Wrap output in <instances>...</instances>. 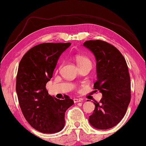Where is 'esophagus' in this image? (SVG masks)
<instances>
[{"label":"esophagus","instance_id":"obj_1","mask_svg":"<svg viewBox=\"0 0 146 146\" xmlns=\"http://www.w3.org/2000/svg\"><path fill=\"white\" fill-rule=\"evenodd\" d=\"M82 99H78V98H75L73 99V101H74V103H77V102H82Z\"/></svg>","mask_w":146,"mask_h":146}]
</instances>
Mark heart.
<instances>
[{"instance_id":"1","label":"heart","mask_w":146,"mask_h":146,"mask_svg":"<svg viewBox=\"0 0 146 146\" xmlns=\"http://www.w3.org/2000/svg\"><path fill=\"white\" fill-rule=\"evenodd\" d=\"M75 60L76 62L79 67L84 66H88L90 67L92 66V62L88 58L82 55H77L75 56Z\"/></svg>"}]
</instances>
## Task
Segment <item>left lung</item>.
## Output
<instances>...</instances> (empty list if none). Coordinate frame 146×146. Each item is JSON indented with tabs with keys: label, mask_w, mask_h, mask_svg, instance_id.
Masks as SVG:
<instances>
[{
	"label": "left lung",
	"mask_w": 146,
	"mask_h": 146,
	"mask_svg": "<svg viewBox=\"0 0 146 146\" xmlns=\"http://www.w3.org/2000/svg\"><path fill=\"white\" fill-rule=\"evenodd\" d=\"M83 46L94 54L96 60L97 80L94 87L102 94L100 102H94L95 109L89 122L96 129H111L122 120L130 102L127 62L117 48L105 41L87 40Z\"/></svg>",
	"instance_id": "left-lung-1"
}]
</instances>
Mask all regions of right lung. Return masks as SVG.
Returning a JSON list of instances; mask_svg holds the SVG:
<instances>
[{
	"label": "right lung",
	"instance_id": "right-lung-1",
	"mask_svg": "<svg viewBox=\"0 0 146 146\" xmlns=\"http://www.w3.org/2000/svg\"><path fill=\"white\" fill-rule=\"evenodd\" d=\"M67 43H42L26 52L19 62L16 92L23 116L42 133H56L65 125V113L74 104L68 96L59 100L48 94L46 84L52 79L60 56Z\"/></svg>",
	"mask_w": 146,
	"mask_h": 146
}]
</instances>
